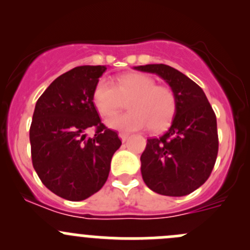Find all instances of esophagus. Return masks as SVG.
Listing matches in <instances>:
<instances>
[{"label": "esophagus", "instance_id": "34e87169", "mask_svg": "<svg viewBox=\"0 0 250 250\" xmlns=\"http://www.w3.org/2000/svg\"><path fill=\"white\" fill-rule=\"evenodd\" d=\"M118 137H120V139L125 143V141L128 139V137H129V134H128V133H120V134H118Z\"/></svg>", "mask_w": 250, "mask_h": 250}]
</instances>
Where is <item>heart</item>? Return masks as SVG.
Masks as SVG:
<instances>
[{"label":"heart","instance_id":"b5f03b06","mask_svg":"<svg viewBox=\"0 0 250 250\" xmlns=\"http://www.w3.org/2000/svg\"><path fill=\"white\" fill-rule=\"evenodd\" d=\"M129 100L131 111L107 120V125L117 130H139L148 127L162 130L168 127L176 109L175 94L169 87L156 85L153 78L143 74H127L118 77L113 84L106 78L97 83L93 103L99 113L110 117Z\"/></svg>","mask_w":250,"mask_h":250}]
</instances>
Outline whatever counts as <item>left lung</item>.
<instances>
[{
  "label": "left lung",
  "mask_w": 250,
  "mask_h": 250,
  "mask_svg": "<svg viewBox=\"0 0 250 250\" xmlns=\"http://www.w3.org/2000/svg\"><path fill=\"white\" fill-rule=\"evenodd\" d=\"M134 70L156 74L175 94L172 125L160 138L147 139L141 155L144 183L156 193L186 196L207 181L218 156L216 117L203 89L183 72L165 64Z\"/></svg>",
  "instance_id": "1"
}]
</instances>
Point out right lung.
I'll use <instances>...</instances> for the list:
<instances>
[{"label":"right lung","mask_w":250,"mask_h":250,"mask_svg":"<svg viewBox=\"0 0 250 250\" xmlns=\"http://www.w3.org/2000/svg\"><path fill=\"white\" fill-rule=\"evenodd\" d=\"M107 70L77 66L55 78L39 98L30 127L32 166L43 185L59 197L83 201L100 190L120 148L117 133L100 121L93 92ZM97 128L93 138L87 129Z\"/></svg>","instance_id":"right-lung-1"}]
</instances>
